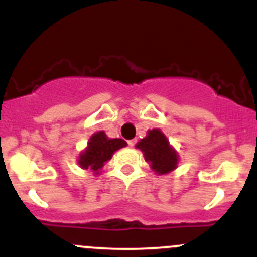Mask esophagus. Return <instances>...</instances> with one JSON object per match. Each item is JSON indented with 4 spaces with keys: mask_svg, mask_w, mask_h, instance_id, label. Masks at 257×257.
<instances>
[{
    "mask_svg": "<svg viewBox=\"0 0 257 257\" xmlns=\"http://www.w3.org/2000/svg\"><path fill=\"white\" fill-rule=\"evenodd\" d=\"M136 139H131V141H128V146L129 147H134V144H136Z\"/></svg>",
    "mask_w": 257,
    "mask_h": 257,
    "instance_id": "1",
    "label": "esophagus"
}]
</instances>
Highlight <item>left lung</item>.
<instances>
[{"instance_id":"1","label":"left lung","mask_w":257,"mask_h":257,"mask_svg":"<svg viewBox=\"0 0 257 257\" xmlns=\"http://www.w3.org/2000/svg\"><path fill=\"white\" fill-rule=\"evenodd\" d=\"M136 147L144 154V159L151 166L152 171L159 176L171 173L178 166V153L169 144L161 129H149L146 138L141 139Z\"/></svg>"}]
</instances>
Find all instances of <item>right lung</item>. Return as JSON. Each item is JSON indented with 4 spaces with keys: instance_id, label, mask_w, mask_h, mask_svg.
<instances>
[{
    "instance_id": "add662e5",
    "label": "right lung",
    "mask_w": 257,
    "mask_h": 257,
    "mask_svg": "<svg viewBox=\"0 0 257 257\" xmlns=\"http://www.w3.org/2000/svg\"><path fill=\"white\" fill-rule=\"evenodd\" d=\"M126 142L120 138H109L104 131H99L90 137L88 146L80 152L78 164L83 169H89L95 176L101 173V169L118 149L124 148Z\"/></svg>"
}]
</instances>
